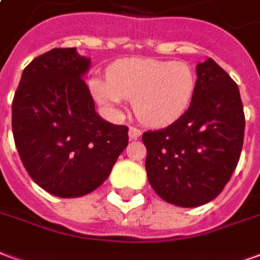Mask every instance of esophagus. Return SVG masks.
Returning <instances> with one entry per match:
<instances>
[{
	"mask_svg": "<svg viewBox=\"0 0 260 260\" xmlns=\"http://www.w3.org/2000/svg\"><path fill=\"white\" fill-rule=\"evenodd\" d=\"M128 135H129L131 141H136V139H139L142 135V131L135 128V126H131L129 131H128Z\"/></svg>",
	"mask_w": 260,
	"mask_h": 260,
	"instance_id": "34e87169",
	"label": "esophagus"
}]
</instances>
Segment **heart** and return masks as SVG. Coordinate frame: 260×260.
<instances>
[{
    "mask_svg": "<svg viewBox=\"0 0 260 260\" xmlns=\"http://www.w3.org/2000/svg\"><path fill=\"white\" fill-rule=\"evenodd\" d=\"M93 97L118 111L125 99L143 124L164 126L174 122L191 104L196 86L193 69L181 61L125 58L108 69V80L91 79Z\"/></svg>",
    "mask_w": 260,
    "mask_h": 260,
    "instance_id": "1",
    "label": "heart"
}]
</instances>
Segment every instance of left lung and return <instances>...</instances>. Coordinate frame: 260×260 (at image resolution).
I'll use <instances>...</instances> for the list:
<instances>
[{"label": "left lung", "instance_id": "1", "mask_svg": "<svg viewBox=\"0 0 260 260\" xmlns=\"http://www.w3.org/2000/svg\"><path fill=\"white\" fill-rule=\"evenodd\" d=\"M189 108L167 128L142 135L147 180L163 201L202 206L223 191L240 160L245 117L234 80L212 58L196 65Z\"/></svg>", "mask_w": 260, "mask_h": 260}]
</instances>
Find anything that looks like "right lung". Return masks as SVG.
<instances>
[{
	"label": "right lung",
	"mask_w": 260,
	"mask_h": 260,
	"mask_svg": "<svg viewBox=\"0 0 260 260\" xmlns=\"http://www.w3.org/2000/svg\"><path fill=\"white\" fill-rule=\"evenodd\" d=\"M90 58L54 48L23 69L12 132L31 180L59 198H79L107 180L128 145V128L96 113L83 76Z\"/></svg>",
	"instance_id": "right-lung-1"
}]
</instances>
